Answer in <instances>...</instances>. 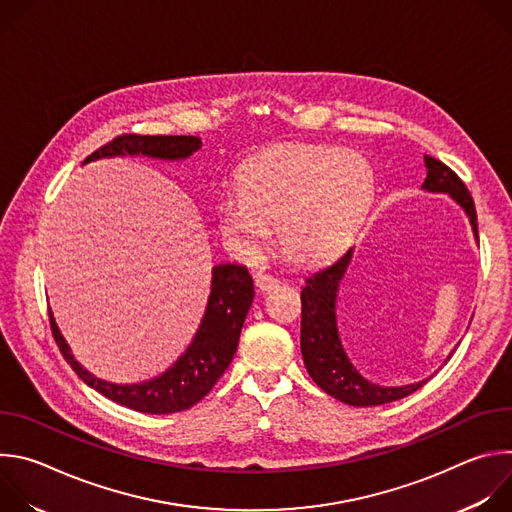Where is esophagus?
Returning <instances> with one entry per match:
<instances>
[{
  "label": "esophagus",
  "mask_w": 512,
  "mask_h": 512,
  "mask_svg": "<svg viewBox=\"0 0 512 512\" xmlns=\"http://www.w3.org/2000/svg\"><path fill=\"white\" fill-rule=\"evenodd\" d=\"M255 285H257L259 291H263V294H267V291H273V289L279 287V279H275V277H271V275L259 273V275L255 277Z\"/></svg>",
  "instance_id": "1"
}]
</instances>
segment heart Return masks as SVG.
Instances as JSON below:
<instances>
[{
	"label": "heart",
	"instance_id": "obj_1",
	"mask_svg": "<svg viewBox=\"0 0 512 512\" xmlns=\"http://www.w3.org/2000/svg\"><path fill=\"white\" fill-rule=\"evenodd\" d=\"M373 194V170L362 156L328 145H279L243 168L239 192L218 200V231L241 255L257 257L277 229L289 259L316 263L348 243Z\"/></svg>",
	"mask_w": 512,
	"mask_h": 512
}]
</instances>
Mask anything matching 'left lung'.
Listing matches in <instances>:
<instances>
[{
    "instance_id": "8db88e82",
    "label": "left lung",
    "mask_w": 512,
    "mask_h": 512,
    "mask_svg": "<svg viewBox=\"0 0 512 512\" xmlns=\"http://www.w3.org/2000/svg\"><path fill=\"white\" fill-rule=\"evenodd\" d=\"M425 160V182L423 190L431 194H448L468 216L472 225L474 239L478 243V223L474 200L464 186V182L440 160L423 156ZM354 247L344 251L330 265L314 271L302 289V356L304 364L314 379V383L326 391L330 397L354 405V407H375L385 405L397 399H403L417 389H421L425 381H417L401 387H385L379 383L362 377L346 354L338 332L336 320V302L340 281L352 261ZM450 360V356H448Z\"/></svg>"
}]
</instances>
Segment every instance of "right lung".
<instances>
[{
  "mask_svg": "<svg viewBox=\"0 0 512 512\" xmlns=\"http://www.w3.org/2000/svg\"><path fill=\"white\" fill-rule=\"evenodd\" d=\"M200 148L202 141L194 135H121L91 154L83 164L123 156H148L154 160L178 162L190 158ZM253 298V277L245 265H214L206 310L192 342L172 367L154 379L139 383H111L95 377L70 352L52 312L50 326L62 356L91 389L133 411L166 415L190 409L223 377L237 352L241 328Z\"/></svg>",
  "mask_w": 512,
  "mask_h": 512,
  "instance_id": "add662e5",
  "label": "right lung"
}]
</instances>
